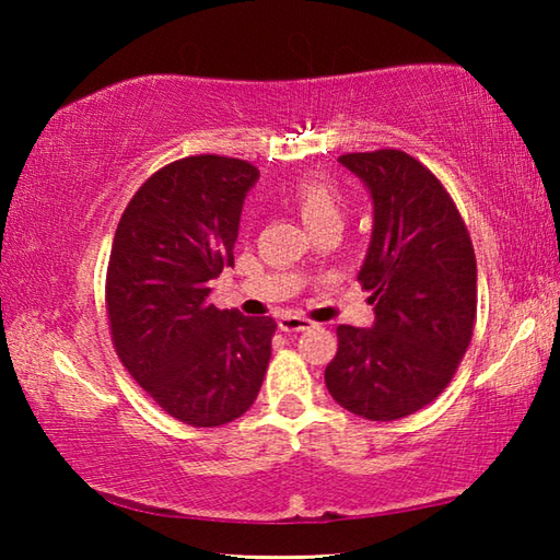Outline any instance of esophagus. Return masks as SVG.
I'll list each match as a JSON object with an SVG mask.
<instances>
[{"label":"esophagus","instance_id":"esophagus-1","mask_svg":"<svg viewBox=\"0 0 560 560\" xmlns=\"http://www.w3.org/2000/svg\"><path fill=\"white\" fill-rule=\"evenodd\" d=\"M279 328L283 330V334H301V330L314 328V324H311L308 318H301V316H281Z\"/></svg>","mask_w":560,"mask_h":560}]
</instances>
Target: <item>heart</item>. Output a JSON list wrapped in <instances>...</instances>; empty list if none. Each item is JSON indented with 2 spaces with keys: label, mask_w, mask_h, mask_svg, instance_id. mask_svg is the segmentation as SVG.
<instances>
[{
  "label": "heart",
  "mask_w": 560,
  "mask_h": 560,
  "mask_svg": "<svg viewBox=\"0 0 560 560\" xmlns=\"http://www.w3.org/2000/svg\"><path fill=\"white\" fill-rule=\"evenodd\" d=\"M293 205L303 224L314 230L320 222L340 220V197L334 187L318 177H306L293 187Z\"/></svg>",
  "instance_id": "heart-1"
}]
</instances>
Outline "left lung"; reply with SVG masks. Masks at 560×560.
I'll use <instances>...</instances> for the list:
<instances>
[{"label": "left lung", "instance_id": "8db88e82", "mask_svg": "<svg viewBox=\"0 0 560 560\" xmlns=\"http://www.w3.org/2000/svg\"><path fill=\"white\" fill-rule=\"evenodd\" d=\"M373 232L358 281L373 291L371 328L338 326L326 387L348 412L390 422L422 410L457 373L477 316V259L447 189L402 150L348 153Z\"/></svg>", "mask_w": 560, "mask_h": 560}]
</instances>
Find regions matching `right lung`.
Segmentation results:
<instances>
[{"label": "right lung", "instance_id": "add662e5", "mask_svg": "<svg viewBox=\"0 0 560 560\" xmlns=\"http://www.w3.org/2000/svg\"><path fill=\"white\" fill-rule=\"evenodd\" d=\"M257 179L246 160L183 158L132 195L113 236V346L138 385L192 428L244 415L269 368L277 320L210 303L212 281L234 267L244 197Z\"/></svg>", "mask_w": 560, "mask_h": 560}]
</instances>
